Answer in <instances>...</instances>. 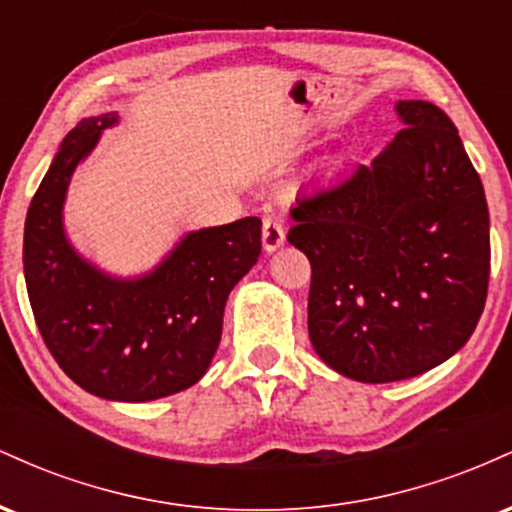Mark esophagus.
<instances>
[{"label":"esophagus","instance_id":"34e87169","mask_svg":"<svg viewBox=\"0 0 512 512\" xmlns=\"http://www.w3.org/2000/svg\"><path fill=\"white\" fill-rule=\"evenodd\" d=\"M286 240V231L281 226V221L276 219H264L262 223V245L267 252L279 250Z\"/></svg>","mask_w":512,"mask_h":512}]
</instances>
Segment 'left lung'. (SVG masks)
<instances>
[{
  "instance_id": "1",
  "label": "left lung",
  "mask_w": 512,
  "mask_h": 512,
  "mask_svg": "<svg viewBox=\"0 0 512 512\" xmlns=\"http://www.w3.org/2000/svg\"><path fill=\"white\" fill-rule=\"evenodd\" d=\"M404 129L370 166L296 199L289 243L313 269L308 332L361 383L436 368L484 313L491 240L484 185L450 117L399 101Z\"/></svg>"
}]
</instances>
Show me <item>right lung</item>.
<instances>
[{
    "label": "right lung",
    "mask_w": 512,
    "mask_h": 512,
    "mask_svg": "<svg viewBox=\"0 0 512 512\" xmlns=\"http://www.w3.org/2000/svg\"><path fill=\"white\" fill-rule=\"evenodd\" d=\"M117 113L81 120L52 158L23 228V274L43 342L76 385L113 402H151L207 373L223 308L262 250V221L245 216L187 233L166 260L117 279L72 248L62 207L76 166Z\"/></svg>",
    "instance_id": "obj_1"
}]
</instances>
